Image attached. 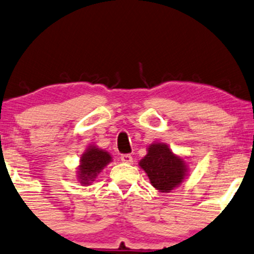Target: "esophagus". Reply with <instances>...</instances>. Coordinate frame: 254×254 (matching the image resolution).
Masks as SVG:
<instances>
[{
	"mask_svg": "<svg viewBox=\"0 0 254 254\" xmlns=\"http://www.w3.org/2000/svg\"><path fill=\"white\" fill-rule=\"evenodd\" d=\"M121 161L124 164H132L133 162V158L130 154H122L121 155Z\"/></svg>",
	"mask_w": 254,
	"mask_h": 254,
	"instance_id": "esophagus-1",
	"label": "esophagus"
}]
</instances>
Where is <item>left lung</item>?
<instances>
[{
  "label": "left lung",
  "mask_w": 254,
  "mask_h": 254,
  "mask_svg": "<svg viewBox=\"0 0 254 254\" xmlns=\"http://www.w3.org/2000/svg\"><path fill=\"white\" fill-rule=\"evenodd\" d=\"M152 186L168 193L180 186L189 174V165L184 158L174 154L166 143L154 142L148 146L147 154L139 161Z\"/></svg>",
  "instance_id": "8db88e82"
}]
</instances>
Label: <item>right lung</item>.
Returning a JSON list of instances; mask_svg holds the SVG:
<instances>
[{"instance_id": "right-lung-1", "label": "right lung", "mask_w": 254, "mask_h": 254, "mask_svg": "<svg viewBox=\"0 0 254 254\" xmlns=\"http://www.w3.org/2000/svg\"><path fill=\"white\" fill-rule=\"evenodd\" d=\"M112 161V155L99 147L90 145L81 155L77 168V180L82 186H88L96 179L98 174Z\"/></svg>"}]
</instances>
